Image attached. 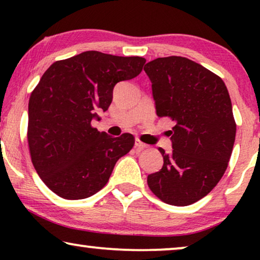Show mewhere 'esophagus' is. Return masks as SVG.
<instances>
[{
	"label": "esophagus",
	"mask_w": 260,
	"mask_h": 260,
	"mask_svg": "<svg viewBox=\"0 0 260 260\" xmlns=\"http://www.w3.org/2000/svg\"><path fill=\"white\" fill-rule=\"evenodd\" d=\"M135 148H136L137 150L141 151V150H144V149H147L148 145L143 143V142H141L138 138H136V140H135Z\"/></svg>",
	"instance_id": "34e87169"
}]
</instances>
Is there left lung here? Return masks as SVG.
<instances>
[{
  "label": "left lung",
  "instance_id": "obj_1",
  "mask_svg": "<svg viewBox=\"0 0 260 260\" xmlns=\"http://www.w3.org/2000/svg\"><path fill=\"white\" fill-rule=\"evenodd\" d=\"M156 113L175 122L173 150L162 148L163 167L148 175L159 200L188 206L206 197L226 172L237 124L227 87L215 73L183 56L157 58L144 66Z\"/></svg>",
  "mask_w": 260,
  "mask_h": 260
}]
</instances>
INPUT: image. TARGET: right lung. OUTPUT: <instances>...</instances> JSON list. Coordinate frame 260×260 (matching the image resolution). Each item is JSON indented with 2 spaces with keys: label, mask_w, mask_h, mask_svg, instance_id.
I'll use <instances>...</instances> for the list:
<instances>
[{
  "label": "right lung",
  "mask_w": 260,
  "mask_h": 260,
  "mask_svg": "<svg viewBox=\"0 0 260 260\" xmlns=\"http://www.w3.org/2000/svg\"><path fill=\"white\" fill-rule=\"evenodd\" d=\"M142 56H117L87 51L52 63L31 92L27 140L38 175L53 193L80 200L108 183L116 162L135 144L91 125L106 111L117 83L142 72Z\"/></svg>",
  "instance_id": "add662e5"
}]
</instances>
